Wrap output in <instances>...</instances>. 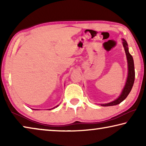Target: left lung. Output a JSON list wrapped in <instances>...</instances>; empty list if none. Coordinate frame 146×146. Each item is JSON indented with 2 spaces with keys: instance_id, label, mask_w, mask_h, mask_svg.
I'll return each instance as SVG.
<instances>
[{
  "instance_id": "obj_1",
  "label": "left lung",
  "mask_w": 146,
  "mask_h": 146,
  "mask_svg": "<svg viewBox=\"0 0 146 146\" xmlns=\"http://www.w3.org/2000/svg\"><path fill=\"white\" fill-rule=\"evenodd\" d=\"M122 40H123V48H124L125 54H126L127 64H128V76H127L126 83H125V85L122 91V94L119 96V97H118L117 99L111 102L104 104H101L102 106H115V105L119 104L122 102L123 100H124L125 99V98L127 97V95H129L130 91H131L133 84H134L135 76L134 61H133V56L131 55L129 51H128L127 42L125 41L124 39H122Z\"/></svg>"
}]
</instances>
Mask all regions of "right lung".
I'll list each match as a JSON object with an SVG mask.
<instances>
[{
    "label": "right lung",
    "mask_w": 146,
    "mask_h": 146,
    "mask_svg": "<svg viewBox=\"0 0 146 146\" xmlns=\"http://www.w3.org/2000/svg\"><path fill=\"white\" fill-rule=\"evenodd\" d=\"M58 106H56V107H55V108H56V107H58Z\"/></svg>",
    "instance_id": "right-lung-1"
}]
</instances>
